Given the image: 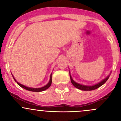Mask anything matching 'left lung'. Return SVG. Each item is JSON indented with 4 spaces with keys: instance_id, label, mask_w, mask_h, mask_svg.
I'll return each mask as SVG.
<instances>
[{
    "instance_id": "obj_1",
    "label": "left lung",
    "mask_w": 121,
    "mask_h": 121,
    "mask_svg": "<svg viewBox=\"0 0 121 121\" xmlns=\"http://www.w3.org/2000/svg\"><path fill=\"white\" fill-rule=\"evenodd\" d=\"M111 73V72H110V73H109V75H108V76L106 77L105 79H103V80H101L100 82H99V83H97V84H94V85H93V86H86V85H83V84H79V83H77V82H76L75 81L73 80V79H72V76H71L70 75V72H69L70 78V80H71V82H72V84H73L76 88L81 90H84V91L93 90L97 89V88H98V87L101 86L102 85H103V84L107 82V80H108V78H109V76H110Z\"/></svg>"
}]
</instances>
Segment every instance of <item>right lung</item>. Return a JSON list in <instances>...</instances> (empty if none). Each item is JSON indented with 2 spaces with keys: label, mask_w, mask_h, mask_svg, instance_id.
Masks as SVG:
<instances>
[{
  "label": "right lung",
  "mask_w": 121,
  "mask_h": 121,
  "mask_svg": "<svg viewBox=\"0 0 121 121\" xmlns=\"http://www.w3.org/2000/svg\"><path fill=\"white\" fill-rule=\"evenodd\" d=\"M52 73H51V74L50 78H49V82H48V83H47V84H46V85L44 86H43V87H39V88H33V87H29L23 85V84H20V83L17 82V80H16V79H15V78H14V77L13 76V74H12V76H13V79H14V80H15V82H17V84H18V85H19L21 87L24 88V89L30 91L41 92V91H43L45 90H47V88H48L49 87L51 86V83H52Z\"/></svg>",
  "instance_id": "add662e5"
}]
</instances>
